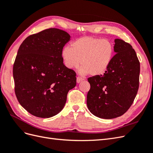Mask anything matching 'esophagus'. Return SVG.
Returning <instances> with one entry per match:
<instances>
[{"mask_svg":"<svg viewBox=\"0 0 153 153\" xmlns=\"http://www.w3.org/2000/svg\"><path fill=\"white\" fill-rule=\"evenodd\" d=\"M82 80H84V79H83L82 78H81V77H80V76H78V77L76 78V82H77V83H80V82H81Z\"/></svg>","mask_w":153,"mask_h":153,"instance_id":"esophagus-1","label":"esophagus"}]
</instances>
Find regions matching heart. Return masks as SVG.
Instances as JSON below:
<instances>
[{"mask_svg": "<svg viewBox=\"0 0 153 153\" xmlns=\"http://www.w3.org/2000/svg\"><path fill=\"white\" fill-rule=\"evenodd\" d=\"M114 52V46L108 39L85 36L74 41L71 48L64 47L61 52L65 66L72 69L81 66L78 72L81 75L90 73L98 76L108 69Z\"/></svg>", "mask_w": 153, "mask_h": 153, "instance_id": "obj_1", "label": "heart"}]
</instances>
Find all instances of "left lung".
I'll return each instance as SVG.
<instances>
[{"label":"left lung","instance_id":"obj_1","mask_svg":"<svg viewBox=\"0 0 153 153\" xmlns=\"http://www.w3.org/2000/svg\"><path fill=\"white\" fill-rule=\"evenodd\" d=\"M114 52L103 75L88 78L91 88L87 96L90 112L101 119L121 116L129 108L139 87L140 62L131 45L115 39Z\"/></svg>","mask_w":153,"mask_h":153}]
</instances>
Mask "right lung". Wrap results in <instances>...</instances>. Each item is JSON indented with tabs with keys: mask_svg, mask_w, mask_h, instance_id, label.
I'll return each instance as SVG.
<instances>
[{
	"mask_svg": "<svg viewBox=\"0 0 153 153\" xmlns=\"http://www.w3.org/2000/svg\"><path fill=\"white\" fill-rule=\"evenodd\" d=\"M69 39L66 31L50 28L30 35L18 49L13 69L15 94L34 116L49 118L59 113L76 84L75 71L64 65L61 55Z\"/></svg>",
	"mask_w": 153,
	"mask_h": 153,
	"instance_id": "right-lung-1",
	"label": "right lung"
}]
</instances>
